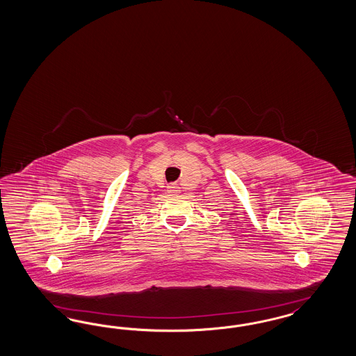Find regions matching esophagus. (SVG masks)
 <instances>
[{
    "label": "esophagus",
    "instance_id": "34e87169",
    "mask_svg": "<svg viewBox=\"0 0 356 356\" xmlns=\"http://www.w3.org/2000/svg\"><path fill=\"white\" fill-rule=\"evenodd\" d=\"M168 191H169L170 194H178V193H179V187L175 184H169Z\"/></svg>",
    "mask_w": 356,
    "mask_h": 356
}]
</instances>
